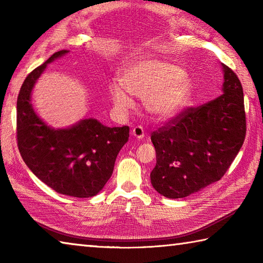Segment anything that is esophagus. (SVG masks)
<instances>
[{
  "mask_svg": "<svg viewBox=\"0 0 263 263\" xmlns=\"http://www.w3.org/2000/svg\"><path fill=\"white\" fill-rule=\"evenodd\" d=\"M132 136L137 138V139H142V138L145 137V132H144V128H142V126H135L132 128Z\"/></svg>",
  "mask_w": 263,
  "mask_h": 263,
  "instance_id": "34e87169",
  "label": "esophagus"
}]
</instances>
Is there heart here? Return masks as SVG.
Listing matches in <instances>:
<instances>
[{
  "instance_id": "obj_1",
  "label": "heart",
  "mask_w": 263,
  "mask_h": 263,
  "mask_svg": "<svg viewBox=\"0 0 263 263\" xmlns=\"http://www.w3.org/2000/svg\"><path fill=\"white\" fill-rule=\"evenodd\" d=\"M117 84L109 88L110 97L122 111L132 108L128 94L144 99L147 112L157 119H168L179 114L193 95V83L183 69L172 62L141 59L122 70Z\"/></svg>"
}]
</instances>
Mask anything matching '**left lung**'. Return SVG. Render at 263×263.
I'll use <instances>...</instances> for the list:
<instances>
[{
	"label": "left lung",
	"mask_w": 263,
	"mask_h": 263,
	"mask_svg": "<svg viewBox=\"0 0 263 263\" xmlns=\"http://www.w3.org/2000/svg\"><path fill=\"white\" fill-rule=\"evenodd\" d=\"M222 66V94L189 108L151 136L157 164L151 183L167 198H183L219 181L237 157L246 136L240 80Z\"/></svg>",
	"instance_id": "8db88e82"
}]
</instances>
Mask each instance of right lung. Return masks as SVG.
Wrapping results in <instances>:
<instances>
[{"label": "right lung", "mask_w": 263, "mask_h": 263, "mask_svg": "<svg viewBox=\"0 0 263 263\" xmlns=\"http://www.w3.org/2000/svg\"><path fill=\"white\" fill-rule=\"evenodd\" d=\"M69 51L55 52L31 72L17 99V145L30 171L57 193L92 197L112 175L116 158L128 140V126L108 127L82 119L67 128H53L38 117L31 92L50 62Z\"/></svg>", "instance_id": "1"}]
</instances>
